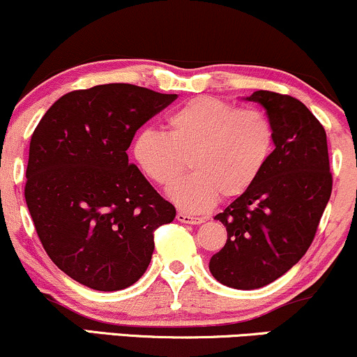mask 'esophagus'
Returning <instances> with one entry per match:
<instances>
[{"instance_id": "1", "label": "esophagus", "mask_w": 357, "mask_h": 357, "mask_svg": "<svg viewBox=\"0 0 357 357\" xmlns=\"http://www.w3.org/2000/svg\"><path fill=\"white\" fill-rule=\"evenodd\" d=\"M176 220L179 222H184V225H201V222H204V218L190 216V214H184V213H178Z\"/></svg>"}]
</instances>
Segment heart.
Masks as SVG:
<instances>
[{"mask_svg":"<svg viewBox=\"0 0 357 357\" xmlns=\"http://www.w3.org/2000/svg\"><path fill=\"white\" fill-rule=\"evenodd\" d=\"M274 148L273 124L256 109L220 98L188 101L167 118V135L144 130L132 153L143 173L169 186L190 165L192 173L171 186L183 211L204 213L220 199L241 196L259 178Z\"/></svg>","mask_w":357,"mask_h":357,"instance_id":"obj_1","label":"heart"}]
</instances>
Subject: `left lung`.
<instances>
[{
  "instance_id": "left-lung-1",
  "label": "left lung",
  "mask_w": 357,
  "mask_h": 357,
  "mask_svg": "<svg viewBox=\"0 0 357 357\" xmlns=\"http://www.w3.org/2000/svg\"><path fill=\"white\" fill-rule=\"evenodd\" d=\"M274 130V151L256 183L214 216L226 226L225 248L209 261L221 284L257 289L289 271L314 239L331 191L323 124L287 94L255 91Z\"/></svg>"
}]
</instances>
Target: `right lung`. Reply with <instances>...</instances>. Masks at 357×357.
Here are the masks:
<instances>
[{"label":"right lung","mask_w":357,"mask_h":357,"mask_svg":"<svg viewBox=\"0 0 357 357\" xmlns=\"http://www.w3.org/2000/svg\"><path fill=\"white\" fill-rule=\"evenodd\" d=\"M126 83L59 98L29 143L24 197L40 241L68 276L96 291H119L143 276L154 231L176 209L128 161L136 131L173 102Z\"/></svg>","instance_id":"right-lung-1"}]
</instances>
